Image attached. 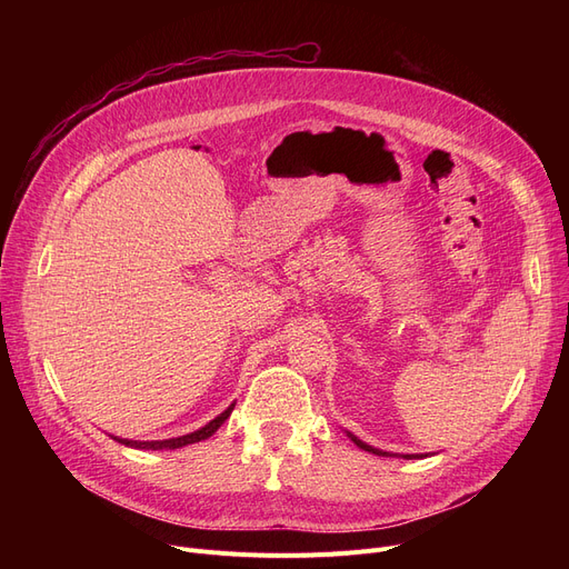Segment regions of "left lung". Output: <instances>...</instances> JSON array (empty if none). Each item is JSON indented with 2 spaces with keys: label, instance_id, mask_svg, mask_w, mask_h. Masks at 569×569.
Listing matches in <instances>:
<instances>
[{
  "label": "left lung",
  "instance_id": "8db88e82",
  "mask_svg": "<svg viewBox=\"0 0 569 569\" xmlns=\"http://www.w3.org/2000/svg\"><path fill=\"white\" fill-rule=\"evenodd\" d=\"M350 438H352V442H355L357 447H360V450H365V452H371V455H378V457H380V455H382V457H387V452H380V450H376V447H371V445L362 442L360 438H355V436H350ZM406 457H408V455H406ZM408 459H410V457H408Z\"/></svg>",
  "mask_w": 569,
  "mask_h": 569
}]
</instances>
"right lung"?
I'll use <instances>...</instances> for the list:
<instances>
[{"label":"right lung","instance_id":"add662e5","mask_svg":"<svg viewBox=\"0 0 569 569\" xmlns=\"http://www.w3.org/2000/svg\"><path fill=\"white\" fill-rule=\"evenodd\" d=\"M232 408H234V403H232L228 410H223V412L217 417V420H212V422L204 425L202 429H198V431H193V433H189V436H179V438H170V440H144V442L124 440V438H114V440L122 442V445H129V447H138V450H174V447H184V445H191V442H200V440L212 436V433L228 420Z\"/></svg>","mask_w":569,"mask_h":569}]
</instances>
